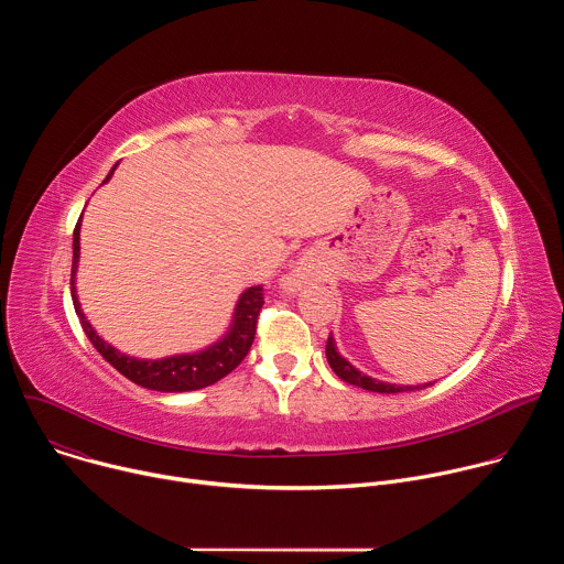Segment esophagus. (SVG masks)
<instances>
[{
	"label": "esophagus",
	"instance_id": "esophagus-1",
	"mask_svg": "<svg viewBox=\"0 0 564 564\" xmlns=\"http://www.w3.org/2000/svg\"><path fill=\"white\" fill-rule=\"evenodd\" d=\"M285 288H288V290L296 288V279H288V281H285Z\"/></svg>",
	"mask_w": 564,
	"mask_h": 564
}]
</instances>
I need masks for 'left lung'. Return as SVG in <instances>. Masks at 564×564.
Listing matches in <instances>:
<instances>
[{
  "label": "left lung",
  "instance_id": "8db88e82",
  "mask_svg": "<svg viewBox=\"0 0 564 564\" xmlns=\"http://www.w3.org/2000/svg\"><path fill=\"white\" fill-rule=\"evenodd\" d=\"M326 357H328V364H330V368L335 370V375H337L339 379H344L346 383H352V386H357V388L370 390V392L394 394V392L422 390V388H426V386H433L431 381H429V383H420V386H399V383H388V381L368 377L366 372H361L359 368H355V366L337 350V344H335V337H333V335L328 337V344H326Z\"/></svg>",
  "mask_w": 564,
  "mask_h": 564
}]
</instances>
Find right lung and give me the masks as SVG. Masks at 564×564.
I'll list each match as a JSON object with an SVG mask.
<instances>
[{"label":"right lung","instance_id":"obj_1","mask_svg":"<svg viewBox=\"0 0 564 564\" xmlns=\"http://www.w3.org/2000/svg\"><path fill=\"white\" fill-rule=\"evenodd\" d=\"M118 163L111 167L109 176L102 181L109 183ZM79 227H83V216H79L75 229H73V268H70V296L75 314L79 316V324H83L85 335L94 344V348L109 361L120 375L131 379L133 383L158 390V392H187V390H200L205 386L216 383L225 375H229L252 348L254 335H257V318L263 307V285H252L243 294L238 296L229 328L220 339L209 344L203 350L196 352H183V355H170L163 359H138L131 355L120 352L109 341H105L91 321L83 312L77 299L75 288V274L79 265Z\"/></svg>","mask_w":564,"mask_h":564}]
</instances>
